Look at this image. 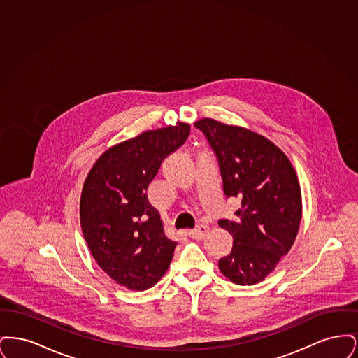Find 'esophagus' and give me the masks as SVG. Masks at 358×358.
I'll return each instance as SVG.
<instances>
[{"instance_id":"1","label":"esophagus","mask_w":358,"mask_h":358,"mask_svg":"<svg viewBox=\"0 0 358 358\" xmlns=\"http://www.w3.org/2000/svg\"><path fill=\"white\" fill-rule=\"evenodd\" d=\"M208 231H209V227L206 224H201V225L196 227L194 229H189L187 235L192 238H203Z\"/></svg>"}]
</instances>
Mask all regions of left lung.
Returning a JSON list of instances; mask_svg holds the SVG:
<instances>
[{"instance_id": "1", "label": "left lung", "mask_w": 358, "mask_h": 358, "mask_svg": "<svg viewBox=\"0 0 358 358\" xmlns=\"http://www.w3.org/2000/svg\"><path fill=\"white\" fill-rule=\"evenodd\" d=\"M220 165L227 197L241 208L235 220H219L234 238L229 255L219 260L225 278L252 286L273 273L296 238L302 196L289 157L273 142L248 129L204 118L194 123Z\"/></svg>"}]
</instances>
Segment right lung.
I'll use <instances>...</instances> for the list:
<instances>
[{
    "mask_svg": "<svg viewBox=\"0 0 358 358\" xmlns=\"http://www.w3.org/2000/svg\"><path fill=\"white\" fill-rule=\"evenodd\" d=\"M190 124L177 122L123 141L96 159L80 197V225L98 266L126 289H150L171 266L177 241L165 235L148 187L165 157L184 145Z\"/></svg>",
    "mask_w": 358,
    "mask_h": 358,
    "instance_id": "1",
    "label": "right lung"
}]
</instances>
